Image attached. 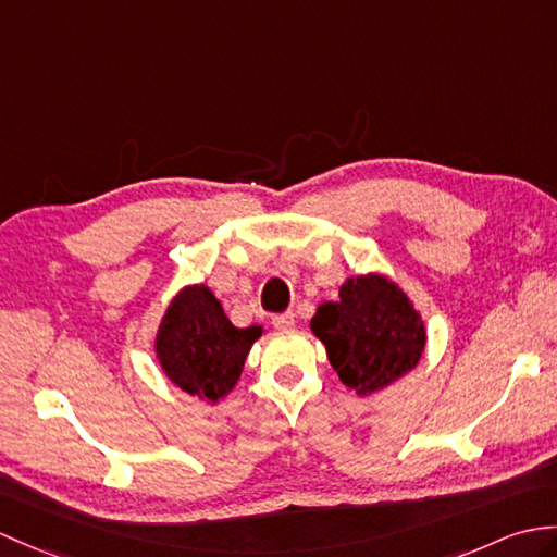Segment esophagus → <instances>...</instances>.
<instances>
[{
    "instance_id": "esophagus-1",
    "label": "esophagus",
    "mask_w": 557,
    "mask_h": 557,
    "mask_svg": "<svg viewBox=\"0 0 557 557\" xmlns=\"http://www.w3.org/2000/svg\"><path fill=\"white\" fill-rule=\"evenodd\" d=\"M273 325L275 330H282L287 332L294 327V313H280V315H273Z\"/></svg>"
}]
</instances>
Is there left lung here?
I'll use <instances>...</instances> for the list:
<instances>
[{"instance_id": "8db88e82", "label": "left lung", "mask_w": 557, "mask_h": 557, "mask_svg": "<svg viewBox=\"0 0 557 557\" xmlns=\"http://www.w3.org/2000/svg\"><path fill=\"white\" fill-rule=\"evenodd\" d=\"M339 380L360 396L384 389L418 366L424 325L406 294L382 275L346 280L339 301L310 320Z\"/></svg>"}]
</instances>
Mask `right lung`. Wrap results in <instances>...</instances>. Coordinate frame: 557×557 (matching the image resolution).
Listing matches in <instances>:
<instances>
[{
	"label": "right lung",
	"mask_w": 557,
	"mask_h": 557,
	"mask_svg": "<svg viewBox=\"0 0 557 557\" xmlns=\"http://www.w3.org/2000/svg\"><path fill=\"white\" fill-rule=\"evenodd\" d=\"M263 327L239 330L223 313L209 287L180 292L168 306L157 354L168 380L180 389L215 404L237 384L251 344Z\"/></svg>",
	"instance_id": "1"
}]
</instances>
